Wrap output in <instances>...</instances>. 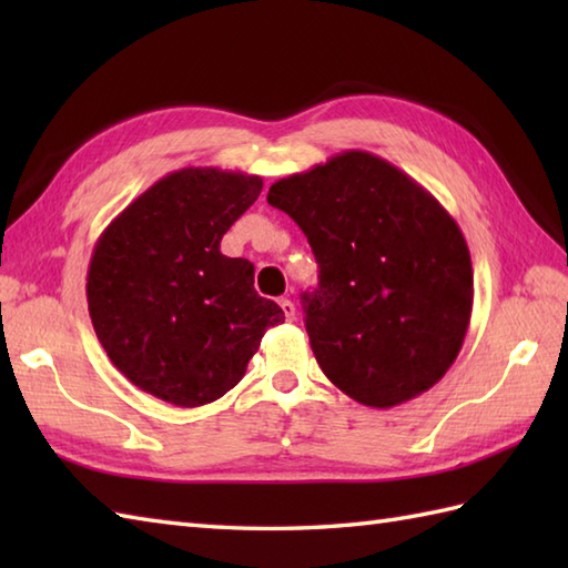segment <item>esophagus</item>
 I'll use <instances>...</instances> for the list:
<instances>
[{
	"instance_id": "obj_1",
	"label": "esophagus",
	"mask_w": 568,
	"mask_h": 568,
	"mask_svg": "<svg viewBox=\"0 0 568 568\" xmlns=\"http://www.w3.org/2000/svg\"><path fill=\"white\" fill-rule=\"evenodd\" d=\"M281 307H283V312H285V317L293 322V320H295V305H293V300L283 297V300H281Z\"/></svg>"
}]
</instances>
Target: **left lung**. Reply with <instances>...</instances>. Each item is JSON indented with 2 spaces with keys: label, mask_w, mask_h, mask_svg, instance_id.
I'll return each instance as SVG.
<instances>
[{
  "label": "left lung",
  "mask_w": 568,
  "mask_h": 568,
  "mask_svg": "<svg viewBox=\"0 0 568 568\" xmlns=\"http://www.w3.org/2000/svg\"><path fill=\"white\" fill-rule=\"evenodd\" d=\"M268 204L293 216L320 265L303 305L324 376L378 409L439 383L474 307L466 239L439 200L381 155L344 151L277 180Z\"/></svg>",
  "instance_id": "left-lung-1"
}]
</instances>
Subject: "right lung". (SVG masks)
<instances>
[{"label":"right lung","mask_w":568,"mask_h":568,"mask_svg":"<svg viewBox=\"0 0 568 568\" xmlns=\"http://www.w3.org/2000/svg\"><path fill=\"white\" fill-rule=\"evenodd\" d=\"M258 175L180 168L141 192L94 244L92 327L112 364L178 407L220 400L244 378L265 329L285 320L253 291V265L220 251L258 200Z\"/></svg>","instance_id":"1"}]
</instances>
